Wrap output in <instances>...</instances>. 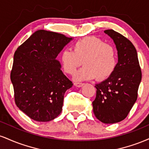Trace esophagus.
Here are the masks:
<instances>
[{"mask_svg": "<svg viewBox=\"0 0 149 149\" xmlns=\"http://www.w3.org/2000/svg\"><path fill=\"white\" fill-rule=\"evenodd\" d=\"M74 85L75 86L78 87V88H80V87H82L83 85H84V83H78V82H76V83H74Z\"/></svg>", "mask_w": 149, "mask_h": 149, "instance_id": "34e87169", "label": "esophagus"}]
</instances>
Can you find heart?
Here are the masks:
<instances>
[{"instance_id": "1", "label": "heart", "mask_w": 149, "mask_h": 149, "mask_svg": "<svg viewBox=\"0 0 149 149\" xmlns=\"http://www.w3.org/2000/svg\"><path fill=\"white\" fill-rule=\"evenodd\" d=\"M72 49H64L60 54L61 64L68 74H74L83 64L85 66L78 76L80 80H104L115 71L118 61L115 47L100 38L79 39L73 42Z\"/></svg>"}]
</instances>
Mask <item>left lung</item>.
<instances>
[{
  "label": "left lung",
  "mask_w": 149,
  "mask_h": 149,
  "mask_svg": "<svg viewBox=\"0 0 149 149\" xmlns=\"http://www.w3.org/2000/svg\"><path fill=\"white\" fill-rule=\"evenodd\" d=\"M104 33L115 42L118 62L107 80L95 85L96 98L92 107L97 119L113 124L125 118L136 101L141 71L137 52L130 40L113 29Z\"/></svg>",
  "instance_id": "8db88e82"
}]
</instances>
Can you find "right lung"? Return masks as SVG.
I'll list each match as a JSON object with an SVG mask.
<instances>
[{"mask_svg":"<svg viewBox=\"0 0 149 149\" xmlns=\"http://www.w3.org/2000/svg\"><path fill=\"white\" fill-rule=\"evenodd\" d=\"M71 40L64 34L38 30L15 51L10 72L15 102L34 120L50 121L62 111L64 93L73 83L56 57Z\"/></svg>","mask_w":149,"mask_h":149,"instance_id":"right-lung-1","label":"right lung"}]
</instances>
